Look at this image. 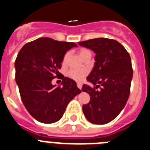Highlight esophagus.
Returning <instances> with one entry per match:
<instances>
[{
    "label": "esophagus",
    "mask_w": 150,
    "mask_h": 150,
    "mask_svg": "<svg viewBox=\"0 0 150 150\" xmlns=\"http://www.w3.org/2000/svg\"><path fill=\"white\" fill-rule=\"evenodd\" d=\"M77 87L79 88V89H81L82 88V84L79 83H77Z\"/></svg>",
    "instance_id": "34e87169"
}]
</instances>
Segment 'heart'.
Here are the masks:
<instances>
[{"label":"heart","mask_w":150,"mask_h":150,"mask_svg":"<svg viewBox=\"0 0 150 150\" xmlns=\"http://www.w3.org/2000/svg\"><path fill=\"white\" fill-rule=\"evenodd\" d=\"M87 53H91L88 50H85V49H83L79 51V55L80 57H83L85 55H86ZM67 55H66L64 56V60H65L66 58H67ZM87 74V71L86 69L83 68H72L71 69L70 71L67 73V75H68L71 79L76 80V81L80 82L82 81L84 77L86 76V75Z\"/></svg>","instance_id":"obj_1"}]
</instances>
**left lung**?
I'll use <instances>...</instances> for the list:
<instances>
[{"label":"left lung","mask_w":150,"mask_h":150,"mask_svg":"<svg viewBox=\"0 0 150 150\" xmlns=\"http://www.w3.org/2000/svg\"><path fill=\"white\" fill-rule=\"evenodd\" d=\"M78 44L91 50L96 55L87 81L100 90L84 84L82 91L90 95V101L83 111L91 123L104 125L113 120L127 103L133 76L131 57L118 41L95 38Z\"/></svg>","instance_id":"left-lung-1"}]
</instances>
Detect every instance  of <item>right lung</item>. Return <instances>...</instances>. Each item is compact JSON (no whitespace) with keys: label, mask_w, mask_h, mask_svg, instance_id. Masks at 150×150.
I'll use <instances>...</instances> for the list:
<instances>
[{"label":"right lung","mask_w":150,"mask_h":150,"mask_svg":"<svg viewBox=\"0 0 150 150\" xmlns=\"http://www.w3.org/2000/svg\"><path fill=\"white\" fill-rule=\"evenodd\" d=\"M71 42L40 38L26 43L15 62L16 82L28 112L36 120L50 124L59 121L66 107L81 92L76 82L64 77L60 86L52 84L67 50L76 47Z\"/></svg>","instance_id":"obj_1"}]
</instances>
